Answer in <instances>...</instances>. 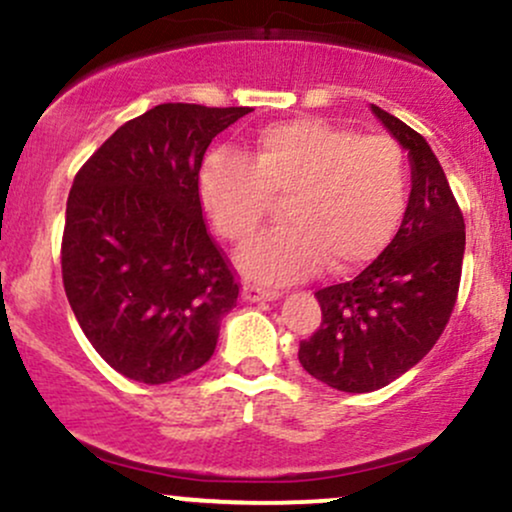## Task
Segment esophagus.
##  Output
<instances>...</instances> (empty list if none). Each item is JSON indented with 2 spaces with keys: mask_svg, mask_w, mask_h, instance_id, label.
Instances as JSON below:
<instances>
[{
  "mask_svg": "<svg viewBox=\"0 0 512 512\" xmlns=\"http://www.w3.org/2000/svg\"><path fill=\"white\" fill-rule=\"evenodd\" d=\"M243 298H245V301H250V303L276 301V298H279V291L262 289V286H255V284H245L243 286Z\"/></svg>",
  "mask_w": 512,
  "mask_h": 512,
  "instance_id": "1",
  "label": "esophagus"
}]
</instances>
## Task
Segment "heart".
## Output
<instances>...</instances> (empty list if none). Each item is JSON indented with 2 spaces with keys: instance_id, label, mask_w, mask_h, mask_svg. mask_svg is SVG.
<instances>
[{
  "instance_id": "heart-1",
  "label": "heart",
  "mask_w": 512,
  "mask_h": 512,
  "mask_svg": "<svg viewBox=\"0 0 512 512\" xmlns=\"http://www.w3.org/2000/svg\"><path fill=\"white\" fill-rule=\"evenodd\" d=\"M199 197L231 243L260 226L272 199H284V226L252 238L238 267L260 284H293L322 264L334 272L378 257L409 209V166L390 137L296 117L262 127L248 161L214 151L199 170Z\"/></svg>"
}]
</instances>
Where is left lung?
<instances>
[{
    "mask_svg": "<svg viewBox=\"0 0 512 512\" xmlns=\"http://www.w3.org/2000/svg\"><path fill=\"white\" fill-rule=\"evenodd\" d=\"M409 151V209L392 243L354 281L315 293L322 322L298 361L342 392L390 385L424 358L448 325L460 291L464 219L436 154L419 132L370 105Z\"/></svg>",
    "mask_w": 512,
    "mask_h": 512,
    "instance_id": "obj_1",
    "label": "left lung"
}]
</instances>
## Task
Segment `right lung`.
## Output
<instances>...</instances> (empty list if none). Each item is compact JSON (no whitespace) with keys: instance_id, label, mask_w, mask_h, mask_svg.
I'll use <instances>...</instances> for the list:
<instances>
[{"instance_id":"right-lung-1","label":"right lung","mask_w":512,"mask_h":512,"mask_svg":"<svg viewBox=\"0 0 512 512\" xmlns=\"http://www.w3.org/2000/svg\"><path fill=\"white\" fill-rule=\"evenodd\" d=\"M250 108L161 103L105 139L76 173L62 281L76 322L117 373L146 385L209 361L240 284L209 236L199 168Z\"/></svg>"}]
</instances>
